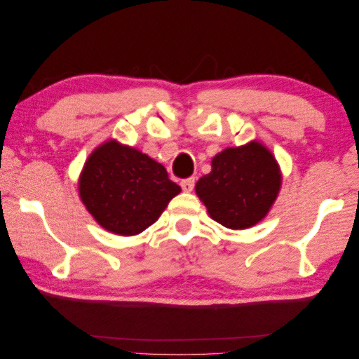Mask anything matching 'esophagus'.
Returning <instances> with one entry per match:
<instances>
[{
	"label": "esophagus",
	"instance_id": "1",
	"mask_svg": "<svg viewBox=\"0 0 359 359\" xmlns=\"http://www.w3.org/2000/svg\"><path fill=\"white\" fill-rule=\"evenodd\" d=\"M181 189H183L184 192H191L194 189V184H196V180L194 178H186L181 181Z\"/></svg>",
	"mask_w": 359,
	"mask_h": 359
}]
</instances>
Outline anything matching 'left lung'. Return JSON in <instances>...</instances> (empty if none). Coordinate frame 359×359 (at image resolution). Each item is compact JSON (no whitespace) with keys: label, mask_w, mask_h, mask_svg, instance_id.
Wrapping results in <instances>:
<instances>
[{"label":"left lung","mask_w":359,"mask_h":359,"mask_svg":"<svg viewBox=\"0 0 359 359\" xmlns=\"http://www.w3.org/2000/svg\"><path fill=\"white\" fill-rule=\"evenodd\" d=\"M281 186L280 167L266 146L251 141L211 161L196 192L208 215L229 229H248L266 218Z\"/></svg>","instance_id":"1"}]
</instances>
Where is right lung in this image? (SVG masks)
<instances>
[{"instance_id": "right-lung-1", "label": "right lung", "mask_w": 359, "mask_h": 359, "mask_svg": "<svg viewBox=\"0 0 359 359\" xmlns=\"http://www.w3.org/2000/svg\"><path fill=\"white\" fill-rule=\"evenodd\" d=\"M181 187L162 163L109 140L86 161L79 197L100 226L117 235H137L158 219Z\"/></svg>"}]
</instances>
